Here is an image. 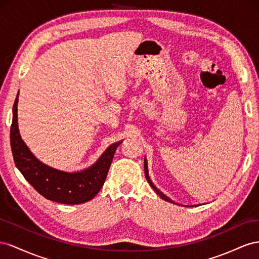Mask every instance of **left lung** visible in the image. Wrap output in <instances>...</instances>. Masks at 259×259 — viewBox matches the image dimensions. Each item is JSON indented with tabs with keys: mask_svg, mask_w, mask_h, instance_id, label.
<instances>
[{
	"mask_svg": "<svg viewBox=\"0 0 259 259\" xmlns=\"http://www.w3.org/2000/svg\"><path fill=\"white\" fill-rule=\"evenodd\" d=\"M144 172H145V177H146V180H147V182H149L150 183V186H151V188L155 191V192H156V193L162 198V199H165V201H167V202H171V203H174L172 201H171V199L170 198H168L167 196H165L164 194H162L161 193V192L156 188V187H155L154 186V184H153V182L150 180V177H149V174H147V165H146V160H144Z\"/></svg>",
	"mask_w": 259,
	"mask_h": 259,
	"instance_id": "1",
	"label": "left lung"
}]
</instances>
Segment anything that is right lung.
<instances>
[{
	"instance_id": "1",
	"label": "right lung",
	"mask_w": 259,
	"mask_h": 259,
	"mask_svg": "<svg viewBox=\"0 0 259 259\" xmlns=\"http://www.w3.org/2000/svg\"><path fill=\"white\" fill-rule=\"evenodd\" d=\"M18 94L13 106L11 146L14 161L25 179L48 199L62 204H81L97 195L105 182L115 151L121 142L110 145L93 166L80 172H64L36 159L20 138L17 123Z\"/></svg>"
}]
</instances>
